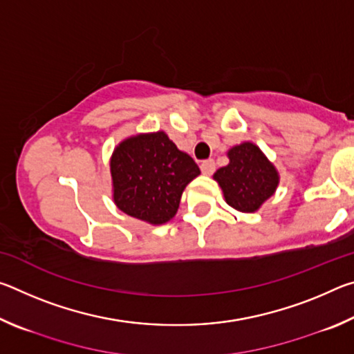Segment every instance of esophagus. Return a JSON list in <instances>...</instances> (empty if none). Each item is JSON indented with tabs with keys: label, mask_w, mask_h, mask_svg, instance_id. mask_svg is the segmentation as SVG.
Returning <instances> with one entry per match:
<instances>
[{
	"label": "esophagus",
	"mask_w": 354,
	"mask_h": 354,
	"mask_svg": "<svg viewBox=\"0 0 354 354\" xmlns=\"http://www.w3.org/2000/svg\"><path fill=\"white\" fill-rule=\"evenodd\" d=\"M200 169L203 171V175H212V173L215 171V162L212 159H206L203 160Z\"/></svg>",
	"instance_id": "obj_1"
}]
</instances>
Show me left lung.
<instances>
[{
    "label": "left lung",
    "mask_w": 354,
    "mask_h": 354,
    "mask_svg": "<svg viewBox=\"0 0 354 354\" xmlns=\"http://www.w3.org/2000/svg\"><path fill=\"white\" fill-rule=\"evenodd\" d=\"M230 164L214 173L225 200L241 212H256L274 194L279 175L259 147L243 142L227 151Z\"/></svg>",
    "instance_id": "obj_1"
}]
</instances>
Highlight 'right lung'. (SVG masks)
<instances>
[{"label":"right lung","instance_id":"right-lung-1","mask_svg":"<svg viewBox=\"0 0 354 354\" xmlns=\"http://www.w3.org/2000/svg\"><path fill=\"white\" fill-rule=\"evenodd\" d=\"M198 175L195 160L179 151L164 131L128 137L111 158L113 203L151 225L175 217L185 185Z\"/></svg>","mask_w":354,"mask_h":354}]
</instances>
